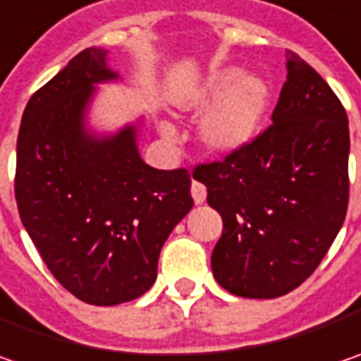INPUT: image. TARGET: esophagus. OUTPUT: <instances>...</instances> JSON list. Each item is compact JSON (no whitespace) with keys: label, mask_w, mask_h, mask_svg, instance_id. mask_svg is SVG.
Instances as JSON below:
<instances>
[{"label":"esophagus","mask_w":361,"mask_h":361,"mask_svg":"<svg viewBox=\"0 0 361 361\" xmlns=\"http://www.w3.org/2000/svg\"><path fill=\"white\" fill-rule=\"evenodd\" d=\"M192 198L196 204H202V202L206 200V185L200 183V181H192Z\"/></svg>","instance_id":"34e87169"}]
</instances>
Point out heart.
Listing matches in <instances>:
<instances>
[{"mask_svg":"<svg viewBox=\"0 0 361 361\" xmlns=\"http://www.w3.org/2000/svg\"><path fill=\"white\" fill-rule=\"evenodd\" d=\"M212 104L216 106L200 126L202 142L214 153H235L257 137L269 106V85L257 75L219 69L185 99V108L194 112Z\"/></svg>","mask_w":361,"mask_h":361,"instance_id":"obj_1","label":"heart"}]
</instances>
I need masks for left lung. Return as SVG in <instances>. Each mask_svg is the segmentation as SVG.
<instances>
[{
    "label": "left lung",
    "mask_w": 361,
    "mask_h": 361,
    "mask_svg": "<svg viewBox=\"0 0 361 361\" xmlns=\"http://www.w3.org/2000/svg\"><path fill=\"white\" fill-rule=\"evenodd\" d=\"M271 122L241 151L194 167L223 216L212 274L231 294L278 298L317 269L350 200L348 114L329 83L286 51Z\"/></svg>",
    "instance_id": "left-lung-1"
}]
</instances>
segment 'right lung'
I'll return each instance as SVG.
<instances>
[{"mask_svg": "<svg viewBox=\"0 0 361 361\" xmlns=\"http://www.w3.org/2000/svg\"><path fill=\"white\" fill-rule=\"evenodd\" d=\"M102 49H85L28 99L13 192L42 262L79 300L114 307L155 284L163 243L192 210L188 169L140 159L137 128L92 137L94 85L116 79Z\"/></svg>", "mask_w": 361, "mask_h": 361, "instance_id": "obj_1", "label": "right lung"}]
</instances>
